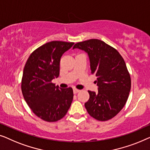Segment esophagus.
I'll return each mask as SVG.
<instances>
[{
    "instance_id": "obj_1",
    "label": "esophagus",
    "mask_w": 150,
    "mask_h": 150,
    "mask_svg": "<svg viewBox=\"0 0 150 150\" xmlns=\"http://www.w3.org/2000/svg\"><path fill=\"white\" fill-rule=\"evenodd\" d=\"M80 92V90H79L76 89V88H74V89H73V92H74L75 94L77 93V92Z\"/></svg>"
}]
</instances>
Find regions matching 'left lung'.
<instances>
[{"label": "left lung", "instance_id": "1", "mask_svg": "<svg viewBox=\"0 0 150 150\" xmlns=\"http://www.w3.org/2000/svg\"><path fill=\"white\" fill-rule=\"evenodd\" d=\"M89 57L90 69L97 77L98 92L88 91L85 103L88 113L99 121L115 117L125 105L131 88V79L123 58L116 50L98 39L76 43Z\"/></svg>", "mask_w": 150, "mask_h": 150}]
</instances>
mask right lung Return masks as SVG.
Here are the masks:
<instances>
[{"instance_id": "1", "label": "right lung", "mask_w": 150, "mask_h": 150, "mask_svg": "<svg viewBox=\"0 0 150 150\" xmlns=\"http://www.w3.org/2000/svg\"><path fill=\"white\" fill-rule=\"evenodd\" d=\"M73 45L71 42H49L35 50L25 64L22 79L23 96L33 113L45 121L62 119L71 107L72 88L62 89L52 80L58 77L61 57Z\"/></svg>"}]
</instances>
